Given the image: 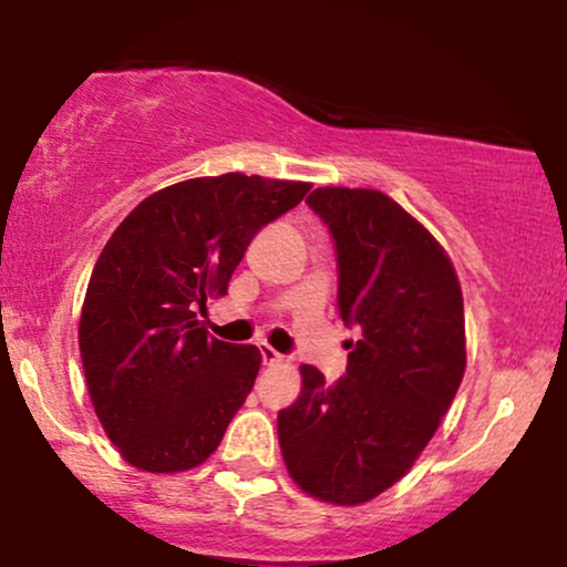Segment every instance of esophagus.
<instances>
[{"mask_svg":"<svg viewBox=\"0 0 567 567\" xmlns=\"http://www.w3.org/2000/svg\"><path fill=\"white\" fill-rule=\"evenodd\" d=\"M261 360H264V365H277V362H282V354L271 349L269 343H264V347H261Z\"/></svg>","mask_w":567,"mask_h":567,"instance_id":"esophagus-1","label":"esophagus"}]
</instances>
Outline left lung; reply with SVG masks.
Here are the masks:
<instances>
[{"label":"left lung","mask_w":567,"mask_h":567,"mask_svg":"<svg viewBox=\"0 0 567 567\" xmlns=\"http://www.w3.org/2000/svg\"><path fill=\"white\" fill-rule=\"evenodd\" d=\"M306 202L336 243L341 320L362 338L336 383L301 365L279 447L301 491L357 506L405 477L451 408L466 368L464 298L442 245L383 192L324 186Z\"/></svg>","instance_id":"left-lung-1"}]
</instances>
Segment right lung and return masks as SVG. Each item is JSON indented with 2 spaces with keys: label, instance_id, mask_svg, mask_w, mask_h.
Listing matches in <instances>:
<instances>
[{
  "label": "right lung",
  "instance_id": "add662e5",
  "mask_svg": "<svg viewBox=\"0 0 567 567\" xmlns=\"http://www.w3.org/2000/svg\"><path fill=\"white\" fill-rule=\"evenodd\" d=\"M309 184L226 173L154 192L95 261L80 354L95 415L122 458L152 474L210 458L256 383L261 351L197 320L226 296L247 245Z\"/></svg>",
  "mask_w": 567,
  "mask_h": 567
}]
</instances>
